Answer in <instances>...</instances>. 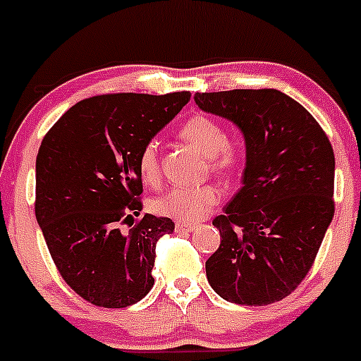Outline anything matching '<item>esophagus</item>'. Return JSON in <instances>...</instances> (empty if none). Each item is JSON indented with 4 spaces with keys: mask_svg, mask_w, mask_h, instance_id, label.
I'll return each mask as SVG.
<instances>
[{
    "mask_svg": "<svg viewBox=\"0 0 361 361\" xmlns=\"http://www.w3.org/2000/svg\"><path fill=\"white\" fill-rule=\"evenodd\" d=\"M174 228H176V232H188V231H194L195 225L194 224H181L180 221V224H176V227Z\"/></svg>",
    "mask_w": 361,
    "mask_h": 361,
    "instance_id": "esophagus-1",
    "label": "esophagus"
}]
</instances>
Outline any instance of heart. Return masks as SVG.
Instances as JSON below:
<instances>
[{"mask_svg":"<svg viewBox=\"0 0 361 361\" xmlns=\"http://www.w3.org/2000/svg\"><path fill=\"white\" fill-rule=\"evenodd\" d=\"M178 136L206 155L209 171L216 176H228L241 162L239 147L227 140L224 126L206 113H194L178 129ZM137 173L145 185L155 187L160 181L159 148L155 141L145 145L137 155ZM220 201L213 185L174 187L152 201V209L159 216L178 221H195L206 216Z\"/></svg>","mask_w":361,"mask_h":361,"instance_id":"obj_1","label":"heart"}]
</instances>
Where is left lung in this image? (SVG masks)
<instances>
[{
    "instance_id": "obj_1",
    "label": "left lung",
    "mask_w": 361,
    "mask_h": 361,
    "mask_svg": "<svg viewBox=\"0 0 361 361\" xmlns=\"http://www.w3.org/2000/svg\"><path fill=\"white\" fill-rule=\"evenodd\" d=\"M201 110L231 120L246 143L243 187L224 214L206 260L211 288L241 305H267L304 281L334 218L336 157L300 103L276 89L197 92Z\"/></svg>"
}]
</instances>
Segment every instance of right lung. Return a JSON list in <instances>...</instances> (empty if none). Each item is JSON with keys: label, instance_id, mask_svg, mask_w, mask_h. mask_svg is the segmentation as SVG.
<instances>
[{"label": "right lung", "instance_id": "right-lung-1", "mask_svg": "<svg viewBox=\"0 0 361 361\" xmlns=\"http://www.w3.org/2000/svg\"><path fill=\"white\" fill-rule=\"evenodd\" d=\"M190 101V92L101 94L50 127L36 157L35 213L69 288L99 307L136 304L154 286L155 246L171 218L140 216L137 155Z\"/></svg>", "mask_w": 361, "mask_h": 361}]
</instances>
